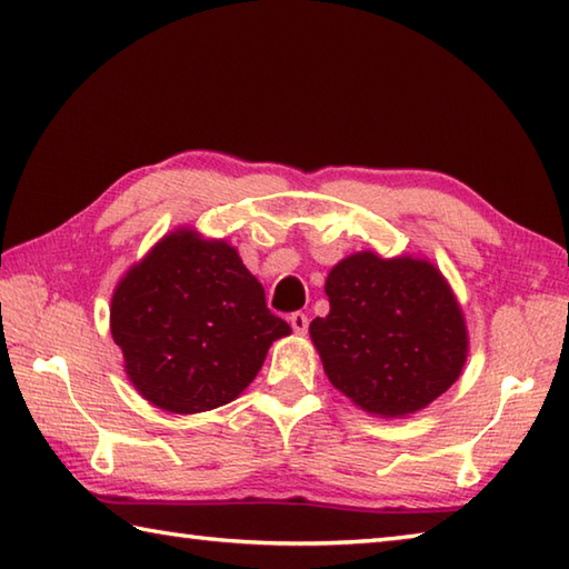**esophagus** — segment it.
<instances>
[{"label": "esophagus", "instance_id": "esophagus-1", "mask_svg": "<svg viewBox=\"0 0 569 569\" xmlns=\"http://www.w3.org/2000/svg\"><path fill=\"white\" fill-rule=\"evenodd\" d=\"M288 322H291L293 332H298V335H306L308 332L310 320H308L306 312H291V316H288Z\"/></svg>", "mask_w": 569, "mask_h": 569}]
</instances>
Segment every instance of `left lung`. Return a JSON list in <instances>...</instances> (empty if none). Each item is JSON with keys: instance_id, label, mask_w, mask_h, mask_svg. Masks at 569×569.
Instances as JSON below:
<instances>
[{"instance_id": "8db88e82", "label": "left lung", "mask_w": 569, "mask_h": 569, "mask_svg": "<svg viewBox=\"0 0 569 569\" xmlns=\"http://www.w3.org/2000/svg\"><path fill=\"white\" fill-rule=\"evenodd\" d=\"M325 293L330 316L310 337L335 389L367 413L403 418L457 381L467 328L432 263L361 251L335 266Z\"/></svg>"}]
</instances>
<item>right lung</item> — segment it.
Segmentation results:
<instances>
[{
  "mask_svg": "<svg viewBox=\"0 0 569 569\" xmlns=\"http://www.w3.org/2000/svg\"><path fill=\"white\" fill-rule=\"evenodd\" d=\"M110 322L131 383L171 413L234 401L271 342L291 332L266 308L237 249L188 229L161 239L122 278Z\"/></svg>",
  "mask_w": 569,
  "mask_h": 569,
  "instance_id": "1",
  "label": "right lung"
}]
</instances>
